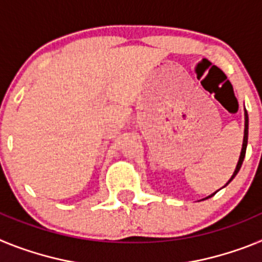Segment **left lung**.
Instances as JSON below:
<instances>
[{
	"label": "left lung",
	"mask_w": 262,
	"mask_h": 262,
	"mask_svg": "<svg viewBox=\"0 0 262 262\" xmlns=\"http://www.w3.org/2000/svg\"><path fill=\"white\" fill-rule=\"evenodd\" d=\"M245 128H244V139H243V147H242V154H240V157H239V161H237V165H236V169H235V172H233V174H232V177L230 178V181L227 182L226 185H228L230 184L231 181H232L233 178H235V176L237 174V173H239V170H240V168H242V164H243V161H244V157H245V151H247V144H248V113H247V111H245ZM226 185H224V186H226ZM215 193H216V191H215ZM214 193V194H215ZM214 194H211V195H209L207 196V198H211L212 195H214ZM207 198H205V200H207Z\"/></svg>",
	"instance_id": "obj_1"
}]
</instances>
